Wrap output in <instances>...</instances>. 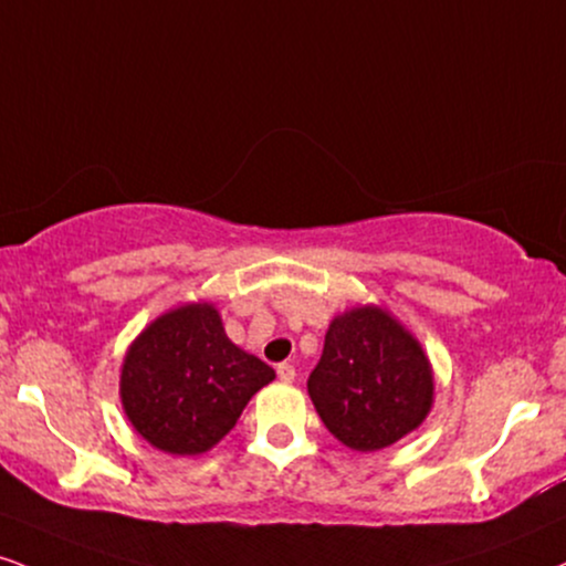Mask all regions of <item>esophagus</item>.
Returning <instances> with one entry per match:
<instances>
[{
	"mask_svg": "<svg viewBox=\"0 0 566 566\" xmlns=\"http://www.w3.org/2000/svg\"><path fill=\"white\" fill-rule=\"evenodd\" d=\"M276 374H279V379H282V382H295V366L292 364H279L276 366Z\"/></svg>",
	"mask_w": 566,
	"mask_h": 566,
	"instance_id": "esophagus-1",
	"label": "esophagus"
}]
</instances>
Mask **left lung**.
<instances>
[{
  "label": "left lung",
  "instance_id": "obj_1",
  "mask_svg": "<svg viewBox=\"0 0 566 566\" xmlns=\"http://www.w3.org/2000/svg\"><path fill=\"white\" fill-rule=\"evenodd\" d=\"M308 395L343 446L374 453L424 424L434 406V371L398 316L374 303L353 305L329 322Z\"/></svg>",
  "mask_w": 566,
  "mask_h": 566
}]
</instances>
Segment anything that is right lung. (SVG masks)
<instances>
[{"label": "right lung", "mask_w": 566, "mask_h": 566, "mask_svg": "<svg viewBox=\"0 0 566 566\" xmlns=\"http://www.w3.org/2000/svg\"><path fill=\"white\" fill-rule=\"evenodd\" d=\"M274 369L227 337L213 303L160 313L128 345L120 406L142 440L171 455H200L237 424Z\"/></svg>", "instance_id": "right-lung-1"}]
</instances>
